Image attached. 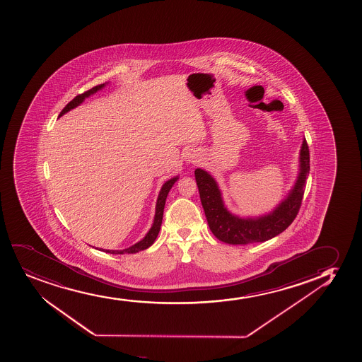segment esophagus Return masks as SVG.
Returning <instances> with one entry per match:
<instances>
[{
    "instance_id": "1",
    "label": "esophagus",
    "mask_w": 362,
    "mask_h": 362,
    "mask_svg": "<svg viewBox=\"0 0 362 362\" xmlns=\"http://www.w3.org/2000/svg\"><path fill=\"white\" fill-rule=\"evenodd\" d=\"M199 160V154L197 151L191 149L190 151H187V154L185 155V161L187 163H196Z\"/></svg>"
}]
</instances>
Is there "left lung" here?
I'll use <instances>...</instances> for the list:
<instances>
[{
  "mask_svg": "<svg viewBox=\"0 0 362 362\" xmlns=\"http://www.w3.org/2000/svg\"><path fill=\"white\" fill-rule=\"evenodd\" d=\"M309 173V149L303 139L300 151V172L288 196L272 211L255 218H240L225 207L216 179L202 168H196L199 199L213 235L228 244H252L278 236L293 223L300 211Z\"/></svg>",
  "mask_w": 362,
  "mask_h": 362,
  "instance_id": "1",
  "label": "left lung"
}]
</instances>
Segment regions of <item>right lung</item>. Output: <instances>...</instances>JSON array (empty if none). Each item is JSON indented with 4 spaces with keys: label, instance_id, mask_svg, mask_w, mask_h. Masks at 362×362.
Here are the masks:
<instances>
[{
    "label": "right lung",
    "instance_id": "right-lung-1",
    "mask_svg": "<svg viewBox=\"0 0 362 362\" xmlns=\"http://www.w3.org/2000/svg\"><path fill=\"white\" fill-rule=\"evenodd\" d=\"M105 86H106V83H105V84H100V86H94L93 89L88 90L86 93L78 95V96H76L72 101L66 105L65 108L62 110V113H60L59 117H62L64 114L67 113L69 110H74L76 107L79 106L81 102L84 101L86 98H89V96L95 94V93H98V90L103 89ZM178 178L179 177L177 175L175 178H171L170 180H167L166 183L163 184V187H161L160 194H158V201H156L154 223H153L151 230L148 231V233H146L143 240H139V242L134 244V245H131L129 248L122 249V250H106V249H102V252H110V254H136V252H141V250L149 248L151 244L154 243V240H156L158 231H160V228H161V223H163V208H165V204H166L167 195H168V192H170L172 187H173V184L178 180Z\"/></svg>",
    "mask_w": 362,
    "mask_h": 362
}]
</instances>
